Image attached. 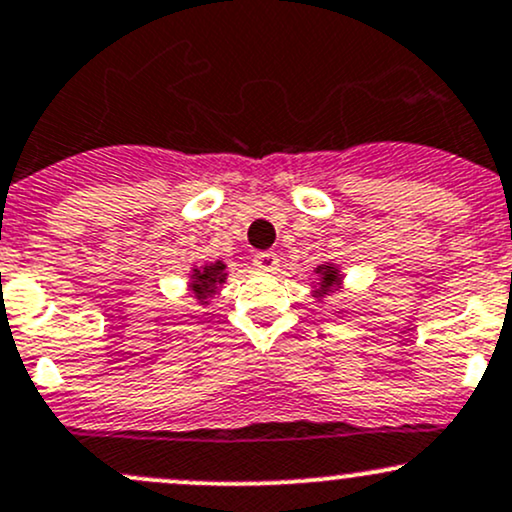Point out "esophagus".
Wrapping results in <instances>:
<instances>
[{
    "label": "esophagus",
    "mask_w": 512,
    "mask_h": 512,
    "mask_svg": "<svg viewBox=\"0 0 512 512\" xmlns=\"http://www.w3.org/2000/svg\"><path fill=\"white\" fill-rule=\"evenodd\" d=\"M279 265V257L274 252H257L255 255V267L265 269V272H274Z\"/></svg>",
    "instance_id": "obj_1"
}]
</instances>
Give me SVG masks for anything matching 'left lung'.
Returning <instances> with one entry per match:
<instances>
[{"mask_svg": "<svg viewBox=\"0 0 512 512\" xmlns=\"http://www.w3.org/2000/svg\"><path fill=\"white\" fill-rule=\"evenodd\" d=\"M318 274H320V286H318V291H316L318 296L328 294V291H330V286L340 282V277H338V269H335V267H328V265H323V267L318 269Z\"/></svg>", "mask_w": 512, "mask_h": 512, "instance_id": "left-lung-1", "label": "left lung"}]
</instances>
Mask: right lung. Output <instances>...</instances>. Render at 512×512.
<instances>
[{
	"instance_id": "add662e5",
	"label": "right lung",
	"mask_w": 512,
	"mask_h": 512,
	"mask_svg": "<svg viewBox=\"0 0 512 512\" xmlns=\"http://www.w3.org/2000/svg\"><path fill=\"white\" fill-rule=\"evenodd\" d=\"M223 279H226V265H223V262H211V265L194 269L192 274L194 294L199 296L201 301L209 299L211 294H216L218 284H223Z\"/></svg>"
}]
</instances>
